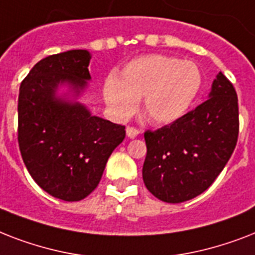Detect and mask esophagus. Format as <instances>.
<instances>
[{
	"instance_id": "obj_1",
	"label": "esophagus",
	"mask_w": 255,
	"mask_h": 255,
	"mask_svg": "<svg viewBox=\"0 0 255 255\" xmlns=\"http://www.w3.org/2000/svg\"><path fill=\"white\" fill-rule=\"evenodd\" d=\"M126 132H127V137H129V139H135L140 133L139 129H136L133 127H127L126 128Z\"/></svg>"
}]
</instances>
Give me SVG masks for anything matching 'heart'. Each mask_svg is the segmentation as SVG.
Masks as SVG:
<instances>
[{"label": "heart", "mask_w": 255, "mask_h": 255, "mask_svg": "<svg viewBox=\"0 0 255 255\" xmlns=\"http://www.w3.org/2000/svg\"><path fill=\"white\" fill-rule=\"evenodd\" d=\"M202 73L194 62L151 54L132 59L110 75L104 102L119 119L131 116L143 99L144 114L156 124H170L186 115L202 88Z\"/></svg>", "instance_id": "1"}]
</instances>
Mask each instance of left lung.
<instances>
[{
  "mask_svg": "<svg viewBox=\"0 0 255 255\" xmlns=\"http://www.w3.org/2000/svg\"><path fill=\"white\" fill-rule=\"evenodd\" d=\"M238 99L222 73L209 99L169 126L147 131L143 180L164 202L178 204L205 192L229 161L238 139Z\"/></svg>",
  "mask_w": 255,
  "mask_h": 255,
  "instance_id": "obj_1",
  "label": "left lung"
}]
</instances>
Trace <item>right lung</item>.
<instances>
[{
  "label": "right lung",
  "mask_w": 255,
  "mask_h": 255,
  "mask_svg": "<svg viewBox=\"0 0 255 255\" xmlns=\"http://www.w3.org/2000/svg\"><path fill=\"white\" fill-rule=\"evenodd\" d=\"M91 54L69 50L43 58L18 96V144L33 180L53 197L81 201L99 184L124 126L91 115L79 96L88 87ZM67 87L62 96L57 92Z\"/></svg>",
  "instance_id": "right-lung-1"
}]
</instances>
